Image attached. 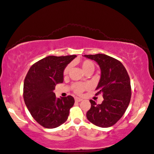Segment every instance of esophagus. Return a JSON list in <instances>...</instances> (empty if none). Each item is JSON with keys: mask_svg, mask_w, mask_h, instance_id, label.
<instances>
[{"mask_svg": "<svg viewBox=\"0 0 154 154\" xmlns=\"http://www.w3.org/2000/svg\"><path fill=\"white\" fill-rule=\"evenodd\" d=\"M75 102H81V100L83 99H81V98H78V97H75Z\"/></svg>", "mask_w": 154, "mask_h": 154, "instance_id": "34e87169", "label": "esophagus"}]
</instances>
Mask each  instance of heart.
<instances>
[{
    "mask_svg": "<svg viewBox=\"0 0 154 154\" xmlns=\"http://www.w3.org/2000/svg\"><path fill=\"white\" fill-rule=\"evenodd\" d=\"M81 67H82L83 70L84 71L85 73H87L89 71L93 72L95 68V65H94V63L92 61L89 60H84L81 63ZM71 65H67L65 68L63 70V75L64 76H66V75L69 73L70 69H71ZM89 85L87 83H74L72 86V88H73V90L74 91V92L77 94H81L85 90H86L87 89H89Z\"/></svg>",
    "mask_w": 154,
    "mask_h": 154,
    "instance_id": "b5f03b06",
    "label": "heart"
}]
</instances>
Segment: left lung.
<instances>
[{"instance_id":"obj_1","label":"left lung","mask_w":154,"mask_h":154,"mask_svg":"<svg viewBox=\"0 0 154 154\" xmlns=\"http://www.w3.org/2000/svg\"><path fill=\"white\" fill-rule=\"evenodd\" d=\"M84 56L99 65L101 76L96 95L103 93L104 99L100 104L89 100L91 106L87 118L97 126H112L122 118L129 105L132 94L130 77L122 63L115 58L102 54Z\"/></svg>"}]
</instances>
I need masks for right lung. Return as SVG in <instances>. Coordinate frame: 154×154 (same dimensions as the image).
Segmentation results:
<instances>
[{
  "mask_svg": "<svg viewBox=\"0 0 154 154\" xmlns=\"http://www.w3.org/2000/svg\"><path fill=\"white\" fill-rule=\"evenodd\" d=\"M76 57L50 55L31 66L24 82L23 97L26 105L36 122L46 128H54L68 119L74 98L69 95L61 99L54 93L57 83L63 82V70Z\"/></svg>",
  "mask_w": 154,
  "mask_h": 154,
  "instance_id": "obj_1",
  "label": "right lung"
}]
</instances>
